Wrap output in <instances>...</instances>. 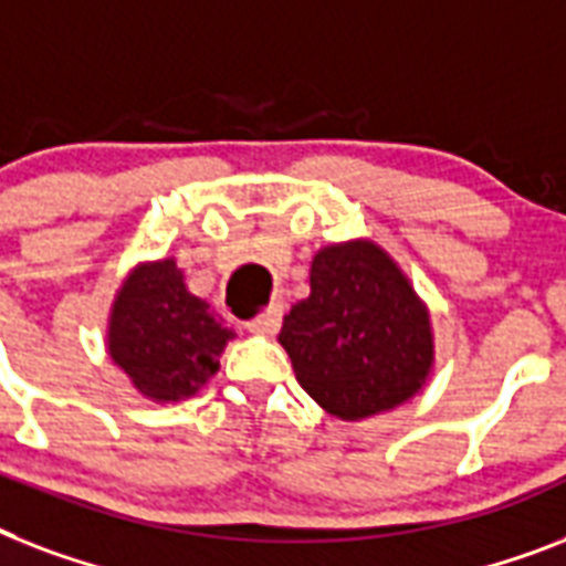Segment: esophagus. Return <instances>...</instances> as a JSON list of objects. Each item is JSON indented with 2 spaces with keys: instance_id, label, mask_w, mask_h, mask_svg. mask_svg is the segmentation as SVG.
Returning a JSON list of instances; mask_svg holds the SVG:
<instances>
[{
  "instance_id": "esophagus-1",
  "label": "esophagus",
  "mask_w": 566,
  "mask_h": 566,
  "mask_svg": "<svg viewBox=\"0 0 566 566\" xmlns=\"http://www.w3.org/2000/svg\"><path fill=\"white\" fill-rule=\"evenodd\" d=\"M279 326H282V305L261 311V314H255V317H249L243 323V328L252 332V335H273V332H279Z\"/></svg>"
}]
</instances>
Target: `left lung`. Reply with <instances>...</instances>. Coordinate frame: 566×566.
<instances>
[{
	"label": "left lung",
	"instance_id": "obj_1",
	"mask_svg": "<svg viewBox=\"0 0 566 566\" xmlns=\"http://www.w3.org/2000/svg\"><path fill=\"white\" fill-rule=\"evenodd\" d=\"M279 340L300 385L340 420L405 402L431 367L429 314L373 243H340L314 258L311 296L284 317Z\"/></svg>",
	"mask_w": 566,
	"mask_h": 566
}]
</instances>
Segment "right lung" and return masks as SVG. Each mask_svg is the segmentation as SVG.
<instances>
[{"label":"right lung","instance_id":"add662e5","mask_svg":"<svg viewBox=\"0 0 566 566\" xmlns=\"http://www.w3.org/2000/svg\"><path fill=\"white\" fill-rule=\"evenodd\" d=\"M234 328L188 293L176 261L140 266L123 284L111 314L108 349L153 399H181L220 370L217 355Z\"/></svg>","mask_w":566,"mask_h":566}]
</instances>
